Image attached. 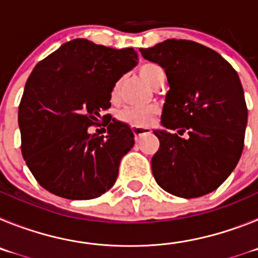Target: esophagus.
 Segmentation results:
<instances>
[{"mask_svg":"<svg viewBox=\"0 0 258 258\" xmlns=\"http://www.w3.org/2000/svg\"><path fill=\"white\" fill-rule=\"evenodd\" d=\"M132 131H133L134 137H136V140L141 138V137L145 136V134H150V133H151V129H149V127L133 126V127H132Z\"/></svg>","mask_w":258,"mask_h":258,"instance_id":"esophagus-1","label":"esophagus"}]
</instances>
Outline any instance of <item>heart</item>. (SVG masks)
Returning <instances> with one entry per match:
<instances>
[{"instance_id": "obj_1", "label": "heart", "mask_w": 258, "mask_h": 258, "mask_svg": "<svg viewBox=\"0 0 258 258\" xmlns=\"http://www.w3.org/2000/svg\"><path fill=\"white\" fill-rule=\"evenodd\" d=\"M141 76L147 81L151 86L156 85L161 79H165L164 70L156 63H143L138 68ZM120 93V81L113 84L111 90V97L116 101ZM159 113V107L155 104H147V106H127L117 113L120 121L129 124L131 126H146L154 120L155 116Z\"/></svg>"}]
</instances>
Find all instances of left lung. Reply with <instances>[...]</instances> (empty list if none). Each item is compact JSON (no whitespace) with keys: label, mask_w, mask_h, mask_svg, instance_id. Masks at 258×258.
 <instances>
[{"label":"left lung","mask_w":258,"mask_h":258,"mask_svg":"<svg viewBox=\"0 0 258 258\" xmlns=\"http://www.w3.org/2000/svg\"><path fill=\"white\" fill-rule=\"evenodd\" d=\"M140 51L164 68L170 88L161 115L165 129L154 131L160 141L151 160L157 184L184 199L212 192L244 147L248 109L236 71L194 41L172 38Z\"/></svg>","instance_id":"1"}]
</instances>
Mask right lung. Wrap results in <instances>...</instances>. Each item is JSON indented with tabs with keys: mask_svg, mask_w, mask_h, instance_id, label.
Returning a JSON list of instances; mask_svg holds the SVG:
<instances>
[{
	"mask_svg": "<svg viewBox=\"0 0 258 258\" xmlns=\"http://www.w3.org/2000/svg\"><path fill=\"white\" fill-rule=\"evenodd\" d=\"M132 47L111 49L85 38L61 45L28 77L18 121L22 154L36 181L71 200L101 197L116 182L134 145L129 125L107 118V134H89L111 107L113 84L137 64Z\"/></svg>",
	"mask_w": 258,
	"mask_h": 258,
	"instance_id": "1",
	"label": "right lung"
}]
</instances>
